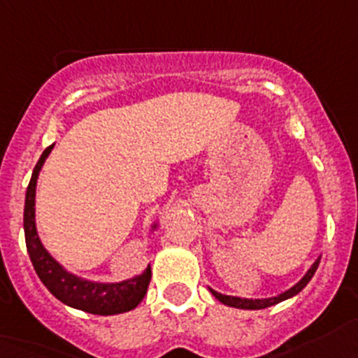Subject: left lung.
<instances>
[{
	"label": "left lung",
	"instance_id": "obj_1",
	"mask_svg": "<svg viewBox=\"0 0 358 358\" xmlns=\"http://www.w3.org/2000/svg\"><path fill=\"white\" fill-rule=\"evenodd\" d=\"M320 259L317 257L316 261H314L313 266L309 268V271H307L303 277H301L300 282H296L291 289L284 291V293H280L278 296H271V298H255V300H252V298H239V296H227V294H222L218 293V291L211 289L209 287V291L213 293V296L216 298V300H220L222 303H225V306L229 307H236V309H248V310H257V309H266V307H271V306H277V303H280V301L287 300V298L294 296V294L300 293L303 287L309 284L310 278L314 277V273H316L317 266H320Z\"/></svg>",
	"mask_w": 358,
	"mask_h": 358
}]
</instances>
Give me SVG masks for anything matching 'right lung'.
Instances as JSON below:
<instances>
[{
	"label": "right lung",
	"instance_id": "right-lung-1",
	"mask_svg": "<svg viewBox=\"0 0 358 358\" xmlns=\"http://www.w3.org/2000/svg\"><path fill=\"white\" fill-rule=\"evenodd\" d=\"M51 149L52 145H49L42 152L41 159L35 165L34 173H31L28 189H26L24 238L31 264H34L42 284L49 289V293L57 296L65 306L90 314H101V316L127 313V310L138 306L145 296L150 275H152L150 266H147L142 275H136V277L122 282H113V284L85 280V278L69 273L60 262L51 257V254L41 243L37 225H35V188H37L38 172H41ZM154 229H156V225H154Z\"/></svg>",
	"mask_w": 358,
	"mask_h": 358
}]
</instances>
